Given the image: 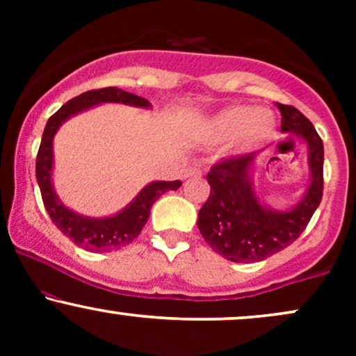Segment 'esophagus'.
Wrapping results in <instances>:
<instances>
[{
    "mask_svg": "<svg viewBox=\"0 0 356 356\" xmlns=\"http://www.w3.org/2000/svg\"><path fill=\"white\" fill-rule=\"evenodd\" d=\"M192 175H202V170L199 167H187L184 177H192Z\"/></svg>",
    "mask_w": 356,
    "mask_h": 356,
    "instance_id": "esophagus-1",
    "label": "esophagus"
}]
</instances>
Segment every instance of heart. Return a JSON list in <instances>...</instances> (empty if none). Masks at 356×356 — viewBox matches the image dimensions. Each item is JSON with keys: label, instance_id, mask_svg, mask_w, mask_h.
I'll list each match as a JSON object with an SVG mask.
<instances>
[{"label": "heart", "instance_id": "heart-1", "mask_svg": "<svg viewBox=\"0 0 356 356\" xmlns=\"http://www.w3.org/2000/svg\"><path fill=\"white\" fill-rule=\"evenodd\" d=\"M276 118L269 110H261L252 105H232L220 110L207 122L206 132L211 140H231L241 149H251L273 136Z\"/></svg>", "mask_w": 356, "mask_h": 356}]
</instances>
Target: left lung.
I'll list each match as a JSON object with an SVG mask.
<instances>
[{
    "label": "left lung",
    "mask_w": 356,
    "mask_h": 356,
    "mask_svg": "<svg viewBox=\"0 0 356 356\" xmlns=\"http://www.w3.org/2000/svg\"><path fill=\"white\" fill-rule=\"evenodd\" d=\"M277 108L283 117L281 130L308 145L312 182L291 211H273L261 206L252 189L256 152L224 159L212 167L207 174L211 194L199 211L197 226L212 251L232 263H256L283 251L300 238L321 202L325 157L321 137L298 108L283 104H277Z\"/></svg>",
    "instance_id": "left-lung-1"
}]
</instances>
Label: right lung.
Returning <instances> with one entry per match:
<instances>
[{"instance_id": "right-lung-1", "label": "right lung", "mask_w": 356, "mask_h": 356, "mask_svg": "<svg viewBox=\"0 0 356 356\" xmlns=\"http://www.w3.org/2000/svg\"><path fill=\"white\" fill-rule=\"evenodd\" d=\"M105 102H117V104L134 105V107L149 108V100L125 90L117 87H107L100 90H90L81 93L75 99L68 100L58 112H55L48 118L47 127L43 130L42 144H40L38 155H36V181H38L42 199L48 216L58 229L67 238L72 239L73 244L87 249L90 252H105L115 251L134 243V239L144 229L147 219H149L150 207L167 191H177L182 186L181 181H157L145 186L138 192L124 211L112 218L93 219L83 218L63 206L58 195L53 191L51 169H53V137L56 130L67 118L75 113L83 112L93 105L105 104Z\"/></svg>"}]
</instances>
